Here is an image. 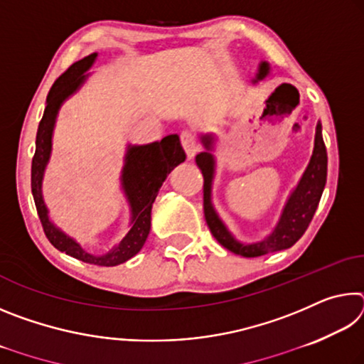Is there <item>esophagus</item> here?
<instances>
[{
	"label": "esophagus",
	"mask_w": 364,
	"mask_h": 364,
	"mask_svg": "<svg viewBox=\"0 0 364 364\" xmlns=\"http://www.w3.org/2000/svg\"><path fill=\"white\" fill-rule=\"evenodd\" d=\"M180 139H181V146H183L184 152H186V156L189 159H193L196 156V152L199 151V143H197L196 134L193 132L186 130L180 134Z\"/></svg>",
	"instance_id": "esophagus-1"
}]
</instances>
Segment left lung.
<instances>
[{
  "mask_svg": "<svg viewBox=\"0 0 364 364\" xmlns=\"http://www.w3.org/2000/svg\"><path fill=\"white\" fill-rule=\"evenodd\" d=\"M268 64L262 63L260 70H258L257 80H262L268 73ZM204 146L207 149L212 147V136H204ZM197 167L200 168L202 175H204V215L207 226L210 228L212 236L217 241L231 250L232 254H237L241 257L254 258L267 255L269 252L289 249L304 236L308 225L313 220L319 199L324 191L326 176H328V154H326V146L321 134V123L316 125V136H315V149H313V156L310 164L305 170L304 176L295 188L292 196L289 197L284 212L281 215V220L276 230L271 236H268L264 241L257 244H241L234 239L225 225L221 223L220 218L215 213L212 202H210V188H212V178H213V156L210 152H200L196 157Z\"/></svg>",
  "mask_w": 364,
  "mask_h": 364,
  "instance_id": "obj_1",
  "label": "left lung"
}]
</instances>
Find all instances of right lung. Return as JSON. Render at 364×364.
<instances>
[{
	"label": "right lung",
	"instance_id": "right-lung-1",
	"mask_svg": "<svg viewBox=\"0 0 364 364\" xmlns=\"http://www.w3.org/2000/svg\"><path fill=\"white\" fill-rule=\"evenodd\" d=\"M96 56L97 54L93 53L78 60V63L72 64L49 90L45 114H43V119L38 125V132H36V147L32 159V194L43 231H45L48 241L54 247L85 263L100 264V267H115V264L130 260L144 245L151 230V208L159 189L170 171L178 164L184 162L186 154H184L180 138L176 134H168L159 143L133 146L128 149L122 184L128 202L132 205V230L122 239V242L106 255L97 257L85 252L73 239L65 236L63 231H59L48 220V210L41 197V180L49 159V152H51L54 120H56L58 110L63 101L83 83V80L86 78L85 72L95 63Z\"/></svg>",
	"mask_w": 364,
	"mask_h": 364
}]
</instances>
